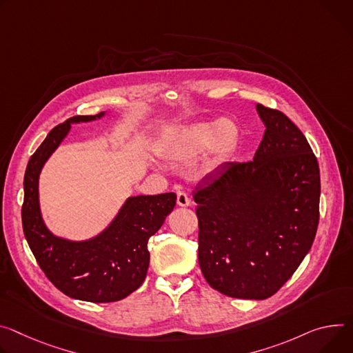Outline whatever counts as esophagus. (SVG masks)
Wrapping results in <instances>:
<instances>
[{
  "instance_id": "obj_1",
  "label": "esophagus",
  "mask_w": 353,
  "mask_h": 353,
  "mask_svg": "<svg viewBox=\"0 0 353 353\" xmlns=\"http://www.w3.org/2000/svg\"><path fill=\"white\" fill-rule=\"evenodd\" d=\"M190 197L187 196L185 191H177V205L180 207H188L190 205Z\"/></svg>"
}]
</instances>
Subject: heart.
<instances>
[{
	"label": "heart",
	"instance_id": "1",
	"mask_svg": "<svg viewBox=\"0 0 353 353\" xmlns=\"http://www.w3.org/2000/svg\"><path fill=\"white\" fill-rule=\"evenodd\" d=\"M241 138L239 126L230 118L211 122H196L181 126L165 146L168 160L176 165L196 162L208 149L205 169L221 168L234 154Z\"/></svg>",
	"mask_w": 353,
	"mask_h": 353
}]
</instances>
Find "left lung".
Segmentation results:
<instances>
[{"label":"left lung","mask_w":353,"mask_h":353,"mask_svg":"<svg viewBox=\"0 0 353 353\" xmlns=\"http://www.w3.org/2000/svg\"><path fill=\"white\" fill-rule=\"evenodd\" d=\"M266 131L252 162H228L193 191L199 263L234 299L265 300L293 276L319 219V168L305 137L281 111L256 105Z\"/></svg>","instance_id":"obj_1"}]
</instances>
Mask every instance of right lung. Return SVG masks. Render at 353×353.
<instances>
[{
  "label": "right lung",
  "mask_w": 353,
  "mask_h": 353,
  "mask_svg": "<svg viewBox=\"0 0 353 353\" xmlns=\"http://www.w3.org/2000/svg\"><path fill=\"white\" fill-rule=\"evenodd\" d=\"M103 115H76L54 126L30 156L23 177L22 227L38 265L61 293L91 303L122 300L143 283L149 268L148 241L176 205L174 193L130 197L107 230L83 242L54 236L46 228L39 208L41 170L72 123Z\"/></svg>",
  "instance_id": "add662e5"
}]
</instances>
